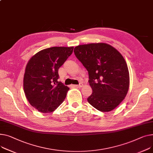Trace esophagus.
I'll list each match as a JSON object with an SVG mask.
<instances>
[{
  "mask_svg": "<svg viewBox=\"0 0 153 153\" xmlns=\"http://www.w3.org/2000/svg\"><path fill=\"white\" fill-rule=\"evenodd\" d=\"M74 86L75 87H79V88H80V87H82V86H83V84L81 83V84H79V85H74Z\"/></svg>",
  "mask_w": 153,
  "mask_h": 153,
  "instance_id": "34e87169",
  "label": "esophagus"
}]
</instances>
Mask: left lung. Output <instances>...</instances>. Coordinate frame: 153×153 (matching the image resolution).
Listing matches in <instances>:
<instances>
[{
	"label": "left lung",
	"mask_w": 153,
	"mask_h": 153,
	"mask_svg": "<svg viewBox=\"0 0 153 153\" xmlns=\"http://www.w3.org/2000/svg\"><path fill=\"white\" fill-rule=\"evenodd\" d=\"M76 56L88 73L92 94L88 102L101 112L115 109L128 92L130 77L126 62L120 53L105 43L80 45Z\"/></svg>",
	"instance_id": "left-lung-1"
}]
</instances>
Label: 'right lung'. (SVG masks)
I'll return each instance as SVG.
<instances>
[{"mask_svg": "<svg viewBox=\"0 0 153 153\" xmlns=\"http://www.w3.org/2000/svg\"><path fill=\"white\" fill-rule=\"evenodd\" d=\"M73 47H53L40 50L26 65L23 79L25 96L33 107L52 113L66 97L69 88L58 82V69L72 54Z\"/></svg>", "mask_w": 153, "mask_h": 153, "instance_id": "right-lung-1", "label": "right lung"}]
</instances>
